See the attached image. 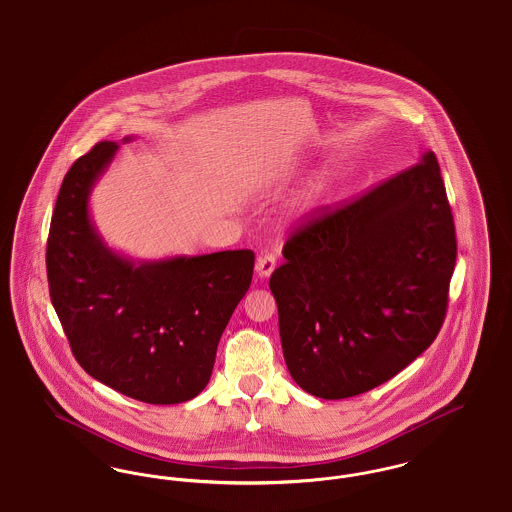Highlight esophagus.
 I'll return each mask as SVG.
<instances>
[{
  "mask_svg": "<svg viewBox=\"0 0 512 512\" xmlns=\"http://www.w3.org/2000/svg\"><path fill=\"white\" fill-rule=\"evenodd\" d=\"M276 263H278V259H276V255L274 253H265V255H261L259 259H257V272H259V276H263V278H267L272 274V270L276 268Z\"/></svg>",
  "mask_w": 512,
  "mask_h": 512,
  "instance_id": "1",
  "label": "esophagus"
}]
</instances>
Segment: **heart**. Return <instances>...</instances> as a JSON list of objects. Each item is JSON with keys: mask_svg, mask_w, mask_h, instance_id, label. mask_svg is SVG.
I'll return each instance as SVG.
<instances>
[{"mask_svg": "<svg viewBox=\"0 0 512 512\" xmlns=\"http://www.w3.org/2000/svg\"><path fill=\"white\" fill-rule=\"evenodd\" d=\"M326 186H328V178H320L317 184L311 188V192L307 195V199H309V201H315L317 197H320V195L326 192Z\"/></svg>", "mask_w": 512, "mask_h": 512, "instance_id": "b5f03b06", "label": "heart"}]
</instances>
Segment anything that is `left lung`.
<instances>
[{
	"instance_id": "obj_1",
	"label": "left lung",
	"mask_w": 512,
	"mask_h": 512,
	"mask_svg": "<svg viewBox=\"0 0 512 512\" xmlns=\"http://www.w3.org/2000/svg\"><path fill=\"white\" fill-rule=\"evenodd\" d=\"M270 276L284 359L299 388L345 399L391 380L441 330L457 261L434 151L293 228Z\"/></svg>"
}]
</instances>
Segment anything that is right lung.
<instances>
[{"mask_svg": "<svg viewBox=\"0 0 512 512\" xmlns=\"http://www.w3.org/2000/svg\"><path fill=\"white\" fill-rule=\"evenodd\" d=\"M119 146L99 142L65 174L49 226V297L74 359L126 397L174 405L207 386L220 336L249 290L255 253L136 267L99 240L88 194Z\"/></svg>", "mask_w": 512, "mask_h": 512, "instance_id": "add662e5", "label": "right lung"}]
</instances>
